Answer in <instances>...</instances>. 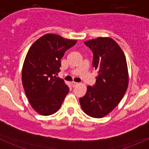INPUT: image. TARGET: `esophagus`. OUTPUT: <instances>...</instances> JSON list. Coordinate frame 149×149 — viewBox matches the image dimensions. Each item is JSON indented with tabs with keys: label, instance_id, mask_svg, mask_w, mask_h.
Returning a JSON list of instances; mask_svg holds the SVG:
<instances>
[{
	"label": "esophagus",
	"instance_id": "esophagus-1",
	"mask_svg": "<svg viewBox=\"0 0 149 149\" xmlns=\"http://www.w3.org/2000/svg\"><path fill=\"white\" fill-rule=\"evenodd\" d=\"M78 83H76V82H75V81H73V82H71V85H72V86L73 87H74V86H76V85H78Z\"/></svg>",
	"mask_w": 149,
	"mask_h": 149
}]
</instances>
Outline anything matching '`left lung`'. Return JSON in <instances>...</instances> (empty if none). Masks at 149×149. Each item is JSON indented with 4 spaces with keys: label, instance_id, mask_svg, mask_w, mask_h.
I'll list each match as a JSON object with an SVG mask.
<instances>
[{
    "label": "left lung",
    "instance_id": "obj_1",
    "mask_svg": "<svg viewBox=\"0 0 149 149\" xmlns=\"http://www.w3.org/2000/svg\"><path fill=\"white\" fill-rule=\"evenodd\" d=\"M84 43L94 53L93 66L98 75L94 86H87L86 93L79 102L87 115L102 118L118 106L127 91V61L123 49L113 39L97 37Z\"/></svg>",
    "mask_w": 149,
    "mask_h": 149
}]
</instances>
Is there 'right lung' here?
<instances>
[{
    "label": "right lung",
    "instance_id": "right-lung-1",
    "mask_svg": "<svg viewBox=\"0 0 149 149\" xmlns=\"http://www.w3.org/2000/svg\"><path fill=\"white\" fill-rule=\"evenodd\" d=\"M76 42L46 34L29 49L22 67V84L30 105L40 115L55 113L68 93L65 81L56 75L65 51Z\"/></svg>",
    "mask_w": 149,
    "mask_h": 149
}]
</instances>
